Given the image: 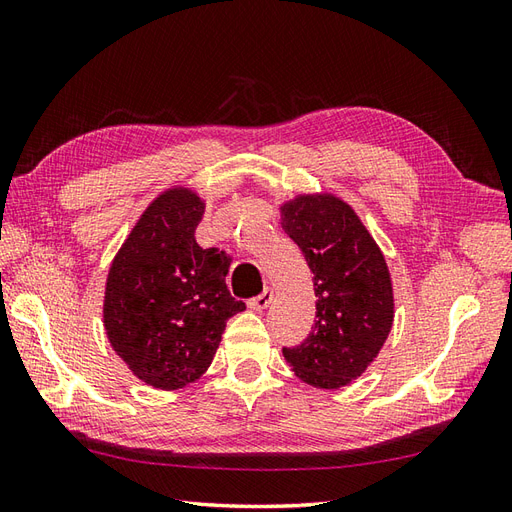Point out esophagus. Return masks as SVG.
<instances>
[{
	"mask_svg": "<svg viewBox=\"0 0 512 512\" xmlns=\"http://www.w3.org/2000/svg\"><path fill=\"white\" fill-rule=\"evenodd\" d=\"M271 301H273V290L271 288H265V292L262 294H258V297H254V299H250V309H254V312H262V309H267L269 305H271Z\"/></svg>",
	"mask_w": 512,
	"mask_h": 512,
	"instance_id": "34e87169",
	"label": "esophagus"
}]
</instances>
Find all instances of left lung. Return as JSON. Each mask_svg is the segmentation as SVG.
I'll return each mask as SVG.
<instances>
[{"label":"left lung","mask_w":512,"mask_h":512,"mask_svg":"<svg viewBox=\"0 0 512 512\" xmlns=\"http://www.w3.org/2000/svg\"><path fill=\"white\" fill-rule=\"evenodd\" d=\"M282 228L314 273L316 327L284 348L294 376L316 389H342L374 363L395 318L384 254L356 211L331 192L297 194L280 207Z\"/></svg>","instance_id":"left-lung-1"}]
</instances>
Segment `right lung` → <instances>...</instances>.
<instances>
[{
	"label": "right lung",
	"instance_id": "1",
	"mask_svg": "<svg viewBox=\"0 0 512 512\" xmlns=\"http://www.w3.org/2000/svg\"><path fill=\"white\" fill-rule=\"evenodd\" d=\"M203 213L205 200L194 190H164L136 220L106 275L108 342L138 380L160 391L203 376L226 320L245 309L226 288L230 256L196 243Z\"/></svg>",
	"mask_w": 512,
	"mask_h": 512
}]
</instances>
